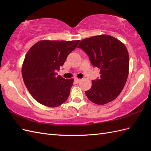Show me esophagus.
<instances>
[{
    "mask_svg": "<svg viewBox=\"0 0 151 151\" xmlns=\"http://www.w3.org/2000/svg\"><path fill=\"white\" fill-rule=\"evenodd\" d=\"M81 81V79H78V78H76V79H75V81L77 83H80Z\"/></svg>",
    "mask_w": 151,
    "mask_h": 151,
    "instance_id": "1",
    "label": "esophagus"
}]
</instances>
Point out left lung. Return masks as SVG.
Instances as JSON below:
<instances>
[{
	"label": "left lung",
	"mask_w": 151,
	"mask_h": 151,
	"mask_svg": "<svg viewBox=\"0 0 151 151\" xmlns=\"http://www.w3.org/2000/svg\"><path fill=\"white\" fill-rule=\"evenodd\" d=\"M89 56L94 67L100 68V78L92 81L85 92L93 103L103 105L120 94L129 76V55L125 45L111 36H94L81 41L77 47Z\"/></svg>",
	"instance_id": "1"
}]
</instances>
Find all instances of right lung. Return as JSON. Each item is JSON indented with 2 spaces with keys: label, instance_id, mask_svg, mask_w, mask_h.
I'll return each mask as SVG.
<instances>
[{
  "label": "right lung",
  "instance_id": "add662e5",
  "mask_svg": "<svg viewBox=\"0 0 151 151\" xmlns=\"http://www.w3.org/2000/svg\"><path fill=\"white\" fill-rule=\"evenodd\" d=\"M79 42L42 40L27 52L22 65V78L31 95L40 104L54 108L67 99L74 79H65L56 71Z\"/></svg>",
  "mask_w": 151,
  "mask_h": 151
}]
</instances>
